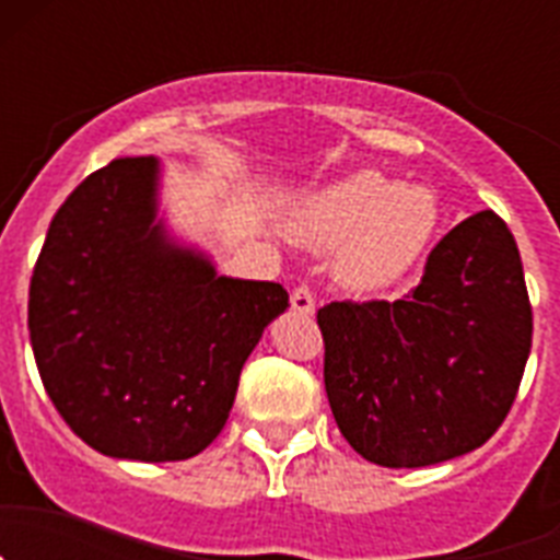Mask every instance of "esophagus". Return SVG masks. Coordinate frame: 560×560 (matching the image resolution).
Masks as SVG:
<instances>
[{
	"mask_svg": "<svg viewBox=\"0 0 560 560\" xmlns=\"http://www.w3.org/2000/svg\"><path fill=\"white\" fill-rule=\"evenodd\" d=\"M314 305H316V300H314V294H311V289L308 285H296L294 291H291V308L296 311V314H314Z\"/></svg>",
	"mask_w": 560,
	"mask_h": 560,
	"instance_id": "obj_1",
	"label": "esophagus"
}]
</instances>
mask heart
<instances>
[{
    "instance_id": "1",
    "label": "heart",
    "mask_w": 560,
    "mask_h": 560,
    "mask_svg": "<svg viewBox=\"0 0 560 560\" xmlns=\"http://www.w3.org/2000/svg\"><path fill=\"white\" fill-rule=\"evenodd\" d=\"M440 221L438 192L370 167L303 192L285 212L289 235L308 249H334V277L359 294L387 289L412 271Z\"/></svg>"
}]
</instances>
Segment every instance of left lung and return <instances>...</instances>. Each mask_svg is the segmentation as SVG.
I'll return each instance as SVG.
<instances>
[{
    "mask_svg": "<svg viewBox=\"0 0 560 560\" xmlns=\"http://www.w3.org/2000/svg\"><path fill=\"white\" fill-rule=\"evenodd\" d=\"M325 393L364 459L423 468L491 440L533 345V308L511 230L493 210L454 226L404 300L330 303Z\"/></svg>",
    "mask_w": 560,
    "mask_h": 560,
    "instance_id": "left-lung-1",
    "label": "left lung"
}]
</instances>
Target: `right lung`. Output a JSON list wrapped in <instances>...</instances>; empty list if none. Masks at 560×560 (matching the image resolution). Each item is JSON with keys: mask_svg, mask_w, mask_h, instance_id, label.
<instances>
[{"mask_svg": "<svg viewBox=\"0 0 560 560\" xmlns=\"http://www.w3.org/2000/svg\"><path fill=\"white\" fill-rule=\"evenodd\" d=\"M160 160L126 156L69 192L33 269L38 375L95 452L173 463L230 418L244 361L289 308L280 283L237 280L156 219Z\"/></svg>", "mask_w": 560, "mask_h": 560, "instance_id": "obj_1", "label": "right lung"}]
</instances>
